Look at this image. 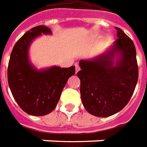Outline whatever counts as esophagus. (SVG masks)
<instances>
[{"label": "esophagus", "mask_w": 147, "mask_h": 147, "mask_svg": "<svg viewBox=\"0 0 147 147\" xmlns=\"http://www.w3.org/2000/svg\"><path fill=\"white\" fill-rule=\"evenodd\" d=\"M75 66H76V73H78V71L80 70V69H81V68H80V66L78 65V63H76V64H75Z\"/></svg>", "instance_id": "34e87169"}]
</instances>
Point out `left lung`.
Returning a JSON list of instances; mask_svg holds the SVG:
<instances>
[{
	"mask_svg": "<svg viewBox=\"0 0 147 147\" xmlns=\"http://www.w3.org/2000/svg\"><path fill=\"white\" fill-rule=\"evenodd\" d=\"M115 29L118 38L110 51L92 60L79 63L82 103L88 113L100 117L115 114L128 104L139 78L133 41L121 29ZM116 53L120 59L113 66Z\"/></svg>",
	"mask_w": 147,
	"mask_h": 147,
	"instance_id": "left-lung-1",
	"label": "left lung"
}]
</instances>
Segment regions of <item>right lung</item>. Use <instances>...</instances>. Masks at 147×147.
<instances>
[{"label":"right lung","mask_w":147,"mask_h":147,"mask_svg":"<svg viewBox=\"0 0 147 147\" xmlns=\"http://www.w3.org/2000/svg\"><path fill=\"white\" fill-rule=\"evenodd\" d=\"M41 34H51L45 26L33 27L14 45L7 66V82L11 94L24 112L44 116L56 107L66 82L75 74V66H53L38 70L31 66L28 49L31 41Z\"/></svg>","instance_id":"obj_1"}]
</instances>
